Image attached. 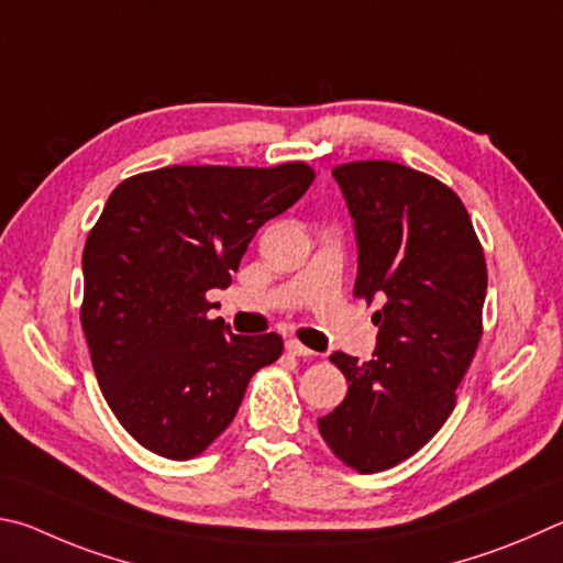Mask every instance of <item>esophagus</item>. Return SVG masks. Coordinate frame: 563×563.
Wrapping results in <instances>:
<instances>
[{"label": "esophagus", "instance_id": "esophagus-1", "mask_svg": "<svg viewBox=\"0 0 563 563\" xmlns=\"http://www.w3.org/2000/svg\"><path fill=\"white\" fill-rule=\"evenodd\" d=\"M287 351L291 353V356H303V358L313 356V351L303 346V343H299L297 339H289V341H287Z\"/></svg>", "mask_w": 563, "mask_h": 563}]
</instances>
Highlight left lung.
<instances>
[{
	"instance_id": "left-lung-1",
	"label": "left lung",
	"mask_w": 563,
	"mask_h": 563,
	"mask_svg": "<svg viewBox=\"0 0 563 563\" xmlns=\"http://www.w3.org/2000/svg\"><path fill=\"white\" fill-rule=\"evenodd\" d=\"M358 244L353 294L380 303L373 358L331 353L349 380L319 418L333 455L361 475L396 467L445 426L482 339L485 252L460 197L390 161L333 167Z\"/></svg>"
}]
</instances>
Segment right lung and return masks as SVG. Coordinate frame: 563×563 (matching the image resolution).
Masks as SVG:
<instances>
[{"label":"right lung","instance_id":"1","mask_svg":"<svg viewBox=\"0 0 563 563\" xmlns=\"http://www.w3.org/2000/svg\"><path fill=\"white\" fill-rule=\"evenodd\" d=\"M307 163L170 165L123 180L84 246L81 327L108 408L145 450L190 460L234 420L276 333L207 319L256 230L313 183Z\"/></svg>","mask_w":563,"mask_h":563}]
</instances>
